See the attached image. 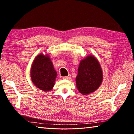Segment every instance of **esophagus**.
I'll return each instance as SVG.
<instances>
[{"label":"esophagus","instance_id":"esophagus-1","mask_svg":"<svg viewBox=\"0 0 134 134\" xmlns=\"http://www.w3.org/2000/svg\"><path fill=\"white\" fill-rule=\"evenodd\" d=\"M63 79H66V80H70V79H71V76L69 75V76H64V77H63Z\"/></svg>","mask_w":134,"mask_h":134}]
</instances>
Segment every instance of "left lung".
<instances>
[{"label":"left lung","instance_id":"left-lung-1","mask_svg":"<svg viewBox=\"0 0 134 134\" xmlns=\"http://www.w3.org/2000/svg\"><path fill=\"white\" fill-rule=\"evenodd\" d=\"M102 79L100 65L94 57L87 56L81 61L76 79L77 87L81 93L85 95L94 92L100 86Z\"/></svg>","mask_w":134,"mask_h":134}]
</instances>
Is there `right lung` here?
<instances>
[{
    "label": "right lung",
    "mask_w": 134,
    "mask_h": 134,
    "mask_svg": "<svg viewBox=\"0 0 134 134\" xmlns=\"http://www.w3.org/2000/svg\"><path fill=\"white\" fill-rule=\"evenodd\" d=\"M34 84L43 91H49L54 85L57 72L48 55H38L34 61L31 70Z\"/></svg>",
    "instance_id": "add662e5"
}]
</instances>
